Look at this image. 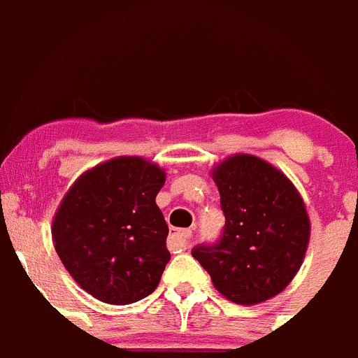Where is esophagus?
<instances>
[{"mask_svg":"<svg viewBox=\"0 0 358 358\" xmlns=\"http://www.w3.org/2000/svg\"><path fill=\"white\" fill-rule=\"evenodd\" d=\"M189 238H192V229H179V231H173L172 236H170V248L173 251H185L188 248Z\"/></svg>","mask_w":358,"mask_h":358,"instance_id":"1","label":"esophagus"}]
</instances>
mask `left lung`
<instances>
[{
    "instance_id": "left-lung-1",
    "label": "left lung",
    "mask_w": 358,
    "mask_h": 358,
    "mask_svg": "<svg viewBox=\"0 0 358 358\" xmlns=\"http://www.w3.org/2000/svg\"><path fill=\"white\" fill-rule=\"evenodd\" d=\"M211 176L226 224L217 242L201 243L192 256L229 301H267L289 285L305 258L310 220L301 195L285 173L251 154L227 157Z\"/></svg>"
}]
</instances>
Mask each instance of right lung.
<instances>
[{
  "label": "right lung",
  "instance_id": "right-lung-1",
  "mask_svg": "<svg viewBox=\"0 0 358 358\" xmlns=\"http://www.w3.org/2000/svg\"><path fill=\"white\" fill-rule=\"evenodd\" d=\"M164 172L143 157H115L78 177L53 218L55 251L91 296L129 305L159 285L169 226L156 204Z\"/></svg>",
  "mask_w": 358,
  "mask_h": 358
}]
</instances>
